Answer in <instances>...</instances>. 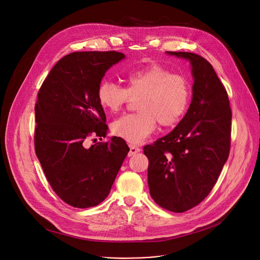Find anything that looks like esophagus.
Segmentation results:
<instances>
[{"mask_svg":"<svg viewBox=\"0 0 260 260\" xmlns=\"http://www.w3.org/2000/svg\"><path fill=\"white\" fill-rule=\"evenodd\" d=\"M140 148L137 147L136 145H133V144H129V151H128V156H132L138 152H140Z\"/></svg>","mask_w":260,"mask_h":260,"instance_id":"obj_1","label":"esophagus"}]
</instances>
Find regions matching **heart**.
Wrapping results in <instances>:
<instances>
[{
	"mask_svg": "<svg viewBox=\"0 0 260 260\" xmlns=\"http://www.w3.org/2000/svg\"><path fill=\"white\" fill-rule=\"evenodd\" d=\"M125 88L102 80L96 89L100 106L109 113L119 111L131 98H137V113L125 114L116 119L112 133L133 144L142 142L156 125H177L190 109L192 102L191 82L184 75L157 63H150L127 70Z\"/></svg>",
	"mask_w": 260,
	"mask_h": 260,
	"instance_id": "heart-1",
	"label": "heart"
}]
</instances>
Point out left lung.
<instances>
[{"instance_id": "8db88e82", "label": "left lung", "mask_w": 260, "mask_h": 260, "mask_svg": "<svg viewBox=\"0 0 260 260\" xmlns=\"http://www.w3.org/2000/svg\"><path fill=\"white\" fill-rule=\"evenodd\" d=\"M167 53L190 60L193 100L178 125L143 149L152 199L165 209L183 212L202 202L218 180L230 151L232 114L227 91L206 59Z\"/></svg>"}]
</instances>
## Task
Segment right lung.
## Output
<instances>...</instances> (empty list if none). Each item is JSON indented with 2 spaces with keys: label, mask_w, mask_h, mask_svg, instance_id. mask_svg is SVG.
Instances as JSON below:
<instances>
[{
  "label": "right lung",
  "mask_w": 260,
  "mask_h": 260,
  "mask_svg": "<svg viewBox=\"0 0 260 260\" xmlns=\"http://www.w3.org/2000/svg\"><path fill=\"white\" fill-rule=\"evenodd\" d=\"M124 57L115 51L70 53L56 63L38 91L35 152L53 191L74 207L102 203L129 151L117 137L86 147L90 138L106 137L96 89L107 70Z\"/></svg>",
  "instance_id": "right-lung-1"
}]
</instances>
